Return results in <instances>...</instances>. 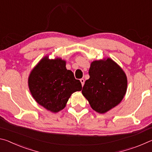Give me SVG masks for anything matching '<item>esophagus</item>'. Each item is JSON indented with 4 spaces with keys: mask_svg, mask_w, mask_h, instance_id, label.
<instances>
[{
    "mask_svg": "<svg viewBox=\"0 0 152 152\" xmlns=\"http://www.w3.org/2000/svg\"><path fill=\"white\" fill-rule=\"evenodd\" d=\"M80 80V82H81V84H82V86H83L84 84V78H81Z\"/></svg>",
    "mask_w": 152,
    "mask_h": 152,
    "instance_id": "34e87169",
    "label": "esophagus"
}]
</instances>
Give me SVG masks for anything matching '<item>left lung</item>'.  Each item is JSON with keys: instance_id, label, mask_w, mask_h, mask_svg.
<instances>
[{"instance_id": "8db88e82", "label": "left lung", "mask_w": 152, "mask_h": 152, "mask_svg": "<svg viewBox=\"0 0 152 152\" xmlns=\"http://www.w3.org/2000/svg\"><path fill=\"white\" fill-rule=\"evenodd\" d=\"M88 74L82 92L92 109L104 113L122 101L127 91V76L114 61H94Z\"/></svg>"}]
</instances>
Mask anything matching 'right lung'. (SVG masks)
I'll return each instance as SVG.
<instances>
[{
  "instance_id": "right-lung-1",
  "label": "right lung",
  "mask_w": 152,
  "mask_h": 152,
  "mask_svg": "<svg viewBox=\"0 0 152 152\" xmlns=\"http://www.w3.org/2000/svg\"><path fill=\"white\" fill-rule=\"evenodd\" d=\"M29 87L36 102L53 113L63 109L71 94L82 90L81 82L67 70L65 61L60 58L50 60L48 57L31 71Z\"/></svg>"
}]
</instances>
